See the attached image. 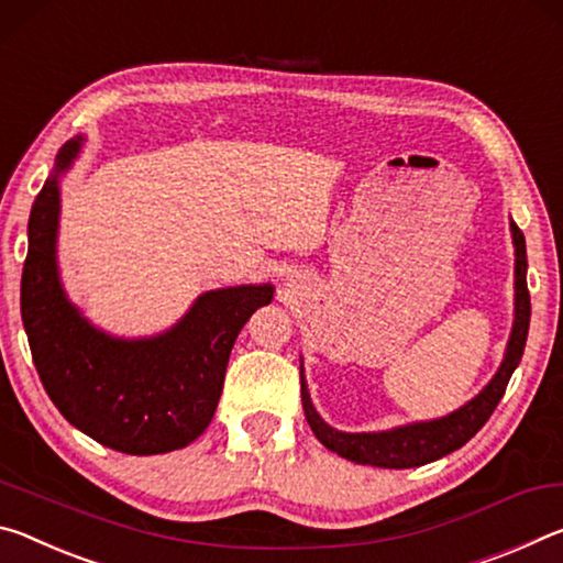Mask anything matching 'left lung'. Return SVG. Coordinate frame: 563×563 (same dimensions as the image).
<instances>
[{
  "mask_svg": "<svg viewBox=\"0 0 563 563\" xmlns=\"http://www.w3.org/2000/svg\"><path fill=\"white\" fill-rule=\"evenodd\" d=\"M514 232V246H516V319L514 331L506 346L504 364L492 384L486 389L454 413H449L444 419L427 421V423H411V427L382 431V434H344L327 427L319 419V413L311 407L307 384L301 379V404L303 413L311 431L327 449L336 451L339 456L352 459L356 464L368 466H384V468H411L421 466L437 459L451 454V451L462 449L468 439H472L478 429L496 409V404L501 401L509 384L514 368L519 366L523 346H527L529 334V321H531V297L527 287V242H523L521 229L511 224Z\"/></svg>",
  "mask_w": 563,
  "mask_h": 563,
  "instance_id": "8db88e82",
  "label": "left lung"
}]
</instances>
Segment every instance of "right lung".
Returning <instances> with one entry per match:
<instances>
[{"label": "right lung", "mask_w": 563, "mask_h": 563, "mask_svg": "<svg viewBox=\"0 0 563 563\" xmlns=\"http://www.w3.org/2000/svg\"><path fill=\"white\" fill-rule=\"evenodd\" d=\"M79 140L57 154L30 214V252L22 269V321L36 374L62 417L99 444L122 454H167L195 441L214 417L229 354L272 287L207 291L164 336L122 342L89 327L64 299L54 236L59 172Z\"/></svg>", "instance_id": "obj_1"}]
</instances>
